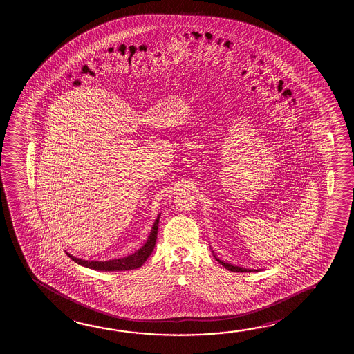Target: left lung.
<instances>
[{
	"instance_id": "8db88e82",
	"label": "left lung",
	"mask_w": 354,
	"mask_h": 354,
	"mask_svg": "<svg viewBox=\"0 0 354 354\" xmlns=\"http://www.w3.org/2000/svg\"><path fill=\"white\" fill-rule=\"evenodd\" d=\"M214 253V252H212ZM214 259L218 261L220 264H222L223 267L226 268L227 270H231V272H259V270H255V269H247V268L243 267H237V266H232V264H230V263H225V261H220L216 254L214 253Z\"/></svg>"
}]
</instances>
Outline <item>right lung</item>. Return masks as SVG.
<instances>
[{"mask_svg":"<svg viewBox=\"0 0 354 354\" xmlns=\"http://www.w3.org/2000/svg\"><path fill=\"white\" fill-rule=\"evenodd\" d=\"M160 214H158L157 220L151 227V234L147 239L145 245L140 247V250L134 252L133 254L118 258V259H111V261H84L80 258H76L74 255L66 253L70 259L80 264L82 267L90 268L95 270H101V272H123V270H132L137 268L142 267L145 261L149 258L151 252L156 247V241H157L158 223H159Z\"/></svg>","mask_w":354,"mask_h":354,"instance_id":"right-lung-1","label":"right lung"}]
</instances>
